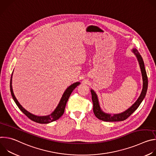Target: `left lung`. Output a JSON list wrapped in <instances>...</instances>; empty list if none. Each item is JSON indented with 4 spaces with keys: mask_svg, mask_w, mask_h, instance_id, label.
Masks as SVG:
<instances>
[{
    "mask_svg": "<svg viewBox=\"0 0 156 156\" xmlns=\"http://www.w3.org/2000/svg\"><path fill=\"white\" fill-rule=\"evenodd\" d=\"M131 51L134 53V54L136 55L137 58V60L140 65L142 79H143V88H142L141 93L139 98L136 100V101L129 108H128L127 110H126L125 111H124V112L120 114L112 115L110 114H107L104 112V111L101 109L99 105L98 95L96 94V93L93 90H91V93L92 95V101L93 103V112L95 116L99 120H101L102 121H105V122H119V121H123L126 120L138 108V107L140 106V105L141 104V103L142 102V101H143V99L146 96L147 90L148 80H147L146 72L145 70L144 63L141 55L138 52L136 49H135V48L133 49Z\"/></svg>",
    "mask_w": 156,
    "mask_h": 156,
    "instance_id": "1",
    "label": "left lung"
}]
</instances>
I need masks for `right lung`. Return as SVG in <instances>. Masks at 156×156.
Listing matches in <instances>:
<instances>
[{"instance_id":"right-lung-1","label":"right lung","mask_w":156,"mask_h":156,"mask_svg":"<svg viewBox=\"0 0 156 156\" xmlns=\"http://www.w3.org/2000/svg\"><path fill=\"white\" fill-rule=\"evenodd\" d=\"M12 75H13V73L12 74L11 79H10V92H11L12 98H13V101H15V102L16 103V105L18 107V108L20 109L21 112H23L25 115H27L30 120H31L36 123H43V124L49 123L51 122L55 121V120H58L63 114L66 102H67L70 94H72V91L75 90V88L80 84V82L74 83L66 89V90L64 91V93L58 102V105L57 106V107L55 108V110L51 114H49L48 115H46V116H37V115H35L29 112L28 111H27L26 109H25L23 107H22V105L17 101L16 98H15V96L14 95L13 89H12Z\"/></svg>"}]
</instances>
